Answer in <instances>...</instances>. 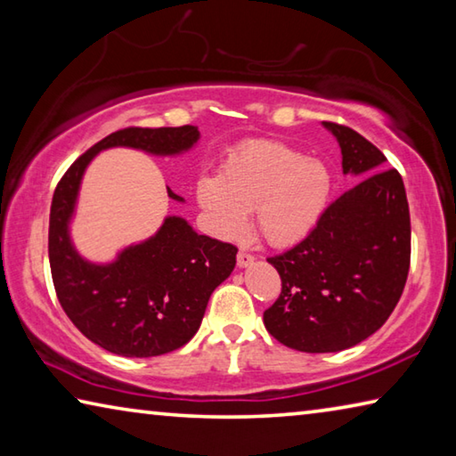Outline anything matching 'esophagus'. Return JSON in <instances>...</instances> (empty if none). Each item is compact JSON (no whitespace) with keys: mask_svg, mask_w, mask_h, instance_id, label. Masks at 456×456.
Here are the masks:
<instances>
[{"mask_svg":"<svg viewBox=\"0 0 456 456\" xmlns=\"http://www.w3.org/2000/svg\"><path fill=\"white\" fill-rule=\"evenodd\" d=\"M253 261H256V257L251 256V253H245V251H239L237 253V267H249L253 265Z\"/></svg>","mask_w":456,"mask_h":456,"instance_id":"1","label":"esophagus"}]
</instances>
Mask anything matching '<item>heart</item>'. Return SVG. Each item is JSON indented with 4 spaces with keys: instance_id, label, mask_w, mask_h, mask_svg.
<instances>
[{
    "instance_id": "heart-1",
    "label": "heart",
    "mask_w": 456,
    "mask_h": 456,
    "mask_svg": "<svg viewBox=\"0 0 456 456\" xmlns=\"http://www.w3.org/2000/svg\"><path fill=\"white\" fill-rule=\"evenodd\" d=\"M331 192L334 175L322 159L273 141L243 146L219 176L203 175L195 184L197 203L215 235L239 239L247 211L256 209L259 233L273 247L304 241L326 215Z\"/></svg>"
}]
</instances>
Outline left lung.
Returning a JSON list of instances; mask_svg holds the SVG:
<instances>
[{
  "instance_id": "left-lung-1",
  "label": "left lung",
  "mask_w": 456,
  "mask_h": 456,
  "mask_svg": "<svg viewBox=\"0 0 456 456\" xmlns=\"http://www.w3.org/2000/svg\"><path fill=\"white\" fill-rule=\"evenodd\" d=\"M342 151V173L358 183L328 207L304 241L269 257L281 277L264 312L269 334L288 348L339 352L372 336L403 296L411 267V213L403 176L348 126L322 122Z\"/></svg>"
}]
</instances>
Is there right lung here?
Here are the masks:
<instances>
[{
    "label": "right lung",
    "mask_w": 456,
    "mask_h": 456,
    "mask_svg": "<svg viewBox=\"0 0 456 456\" xmlns=\"http://www.w3.org/2000/svg\"><path fill=\"white\" fill-rule=\"evenodd\" d=\"M199 138L197 126L118 130L84 152L53 191L48 251L58 299L90 342L118 356L151 358L187 344L203 322L211 293L233 272L237 249L199 235L179 215H167L144 241L122 247L110 261H90L72 239L84 173L108 149L181 157ZM167 195L184 203L168 187Z\"/></svg>",
    "instance_id": "1"
}]
</instances>
